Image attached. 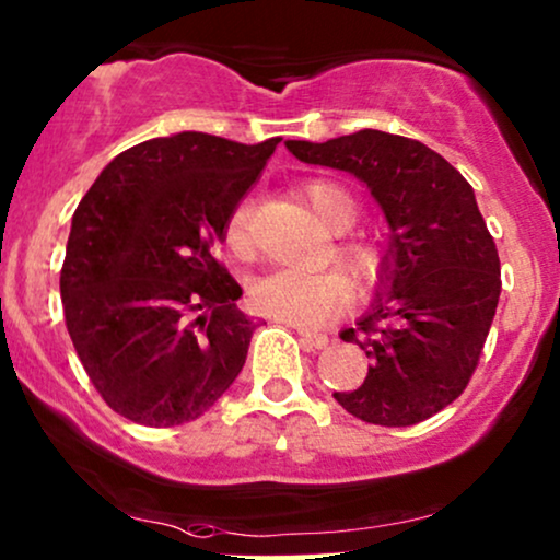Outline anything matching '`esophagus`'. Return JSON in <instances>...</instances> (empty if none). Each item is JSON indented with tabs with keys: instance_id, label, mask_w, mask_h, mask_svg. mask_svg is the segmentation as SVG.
<instances>
[{
	"instance_id": "1",
	"label": "esophagus",
	"mask_w": 560,
	"mask_h": 560,
	"mask_svg": "<svg viewBox=\"0 0 560 560\" xmlns=\"http://www.w3.org/2000/svg\"><path fill=\"white\" fill-rule=\"evenodd\" d=\"M295 329H299V337H301L303 348H308V350H322V348H327V345H329V337H327V335L308 332V329H301V327H295Z\"/></svg>"
}]
</instances>
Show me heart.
Here are the masks:
<instances>
[{
	"mask_svg": "<svg viewBox=\"0 0 560 560\" xmlns=\"http://www.w3.org/2000/svg\"><path fill=\"white\" fill-rule=\"evenodd\" d=\"M303 199L316 218L332 233H345L355 225L358 202L342 184L316 178L303 186ZM252 202H241L225 223V241L238 257L252 254ZM337 261L348 269L355 285L369 288L376 282L382 254L365 241H342L337 246ZM348 301V285L335 269L301 272V269H272L252 282V303L265 316L291 322L295 327H319L342 312Z\"/></svg>",
	"mask_w": 560,
	"mask_h": 560,
	"instance_id": "1",
	"label": "heart"
}]
</instances>
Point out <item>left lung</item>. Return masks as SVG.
Segmentation results:
<instances>
[{
    "label": "left lung",
    "mask_w": 560,
    "mask_h": 560,
    "mask_svg": "<svg viewBox=\"0 0 560 560\" xmlns=\"http://www.w3.org/2000/svg\"><path fill=\"white\" fill-rule=\"evenodd\" d=\"M285 148L353 174L389 225L374 301L340 332L369 355V374L335 399L374 425L436 416L470 382L501 295L499 252L472 186L423 142L378 129Z\"/></svg>",
    "instance_id": "left-lung-1"
}]
</instances>
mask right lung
<instances>
[{"instance_id": "add662e5", "label": "right lung", "mask_w": 560, "mask_h": 560, "mask_svg": "<svg viewBox=\"0 0 560 560\" xmlns=\"http://www.w3.org/2000/svg\"><path fill=\"white\" fill-rule=\"evenodd\" d=\"M278 142L144 140L74 210L59 280L67 332L98 395L132 423L195 420L244 369L257 324L215 246Z\"/></svg>"}]
</instances>
